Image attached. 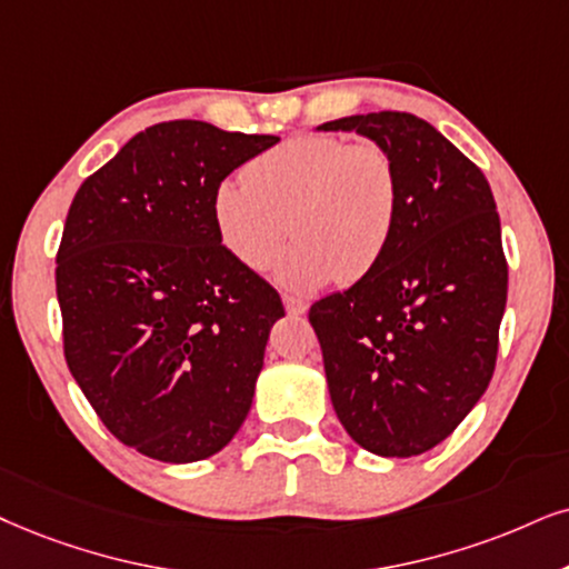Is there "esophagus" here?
<instances>
[{"label": "esophagus", "mask_w": 569, "mask_h": 569, "mask_svg": "<svg viewBox=\"0 0 569 569\" xmlns=\"http://www.w3.org/2000/svg\"><path fill=\"white\" fill-rule=\"evenodd\" d=\"M283 307H286V312H289V315H305L307 312V301L293 297V293H283Z\"/></svg>", "instance_id": "obj_1"}]
</instances>
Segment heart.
Wrapping results in <instances>:
<instances>
[{"label": "heart", "mask_w": 569, "mask_h": 569, "mask_svg": "<svg viewBox=\"0 0 569 569\" xmlns=\"http://www.w3.org/2000/svg\"><path fill=\"white\" fill-rule=\"evenodd\" d=\"M218 236L249 270L280 262L291 289H318L330 280H359L376 268L399 218V172L376 141L343 136H293L228 178L212 197Z\"/></svg>", "instance_id": "b5f03b06"}]
</instances>
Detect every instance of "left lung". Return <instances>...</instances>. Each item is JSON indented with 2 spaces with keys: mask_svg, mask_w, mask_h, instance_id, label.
<instances>
[{
  "mask_svg": "<svg viewBox=\"0 0 569 569\" xmlns=\"http://www.w3.org/2000/svg\"><path fill=\"white\" fill-rule=\"evenodd\" d=\"M388 149L399 218L376 268L309 307L347 433L380 457L433 449L478 405L507 305L501 222L486 176L409 112L330 120Z\"/></svg>",
  "mask_w": 569,
  "mask_h": 569,
  "instance_id": "1",
  "label": "left lung"
}]
</instances>
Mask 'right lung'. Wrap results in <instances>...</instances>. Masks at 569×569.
Returning a JSON list of instances; mask_svg holds the SVG:
<instances>
[{
	"label": "right lung",
	"mask_w": 569,
	"mask_h": 569,
	"mask_svg": "<svg viewBox=\"0 0 569 569\" xmlns=\"http://www.w3.org/2000/svg\"><path fill=\"white\" fill-rule=\"evenodd\" d=\"M278 136L149 126L81 183L57 249L64 362L104 428L197 462L249 415L278 291L220 243L218 186Z\"/></svg>",
	"instance_id": "1"
}]
</instances>
